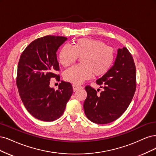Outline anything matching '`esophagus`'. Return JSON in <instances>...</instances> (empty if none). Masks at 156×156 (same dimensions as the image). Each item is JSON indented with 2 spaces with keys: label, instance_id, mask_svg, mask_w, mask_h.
<instances>
[{
  "label": "esophagus",
  "instance_id": "obj_1",
  "mask_svg": "<svg viewBox=\"0 0 156 156\" xmlns=\"http://www.w3.org/2000/svg\"><path fill=\"white\" fill-rule=\"evenodd\" d=\"M82 86H80V85H73V91H76L78 89H82Z\"/></svg>",
  "mask_w": 156,
  "mask_h": 156
}]
</instances>
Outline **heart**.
I'll use <instances>...</instances> for the list:
<instances>
[{"label": "heart", "instance_id": "1", "mask_svg": "<svg viewBox=\"0 0 156 156\" xmlns=\"http://www.w3.org/2000/svg\"><path fill=\"white\" fill-rule=\"evenodd\" d=\"M81 65L66 70L63 77L67 82L80 84L91 76H101L111 69L115 59L113 48L98 39L82 38L73 46L65 44L59 53V62L63 67H69L81 57Z\"/></svg>", "mask_w": 156, "mask_h": 156}]
</instances>
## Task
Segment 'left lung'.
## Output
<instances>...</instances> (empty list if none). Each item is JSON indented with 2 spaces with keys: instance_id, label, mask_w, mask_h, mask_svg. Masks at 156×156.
<instances>
[{
  "instance_id": "left-lung-1",
  "label": "left lung",
  "mask_w": 156,
  "mask_h": 156,
  "mask_svg": "<svg viewBox=\"0 0 156 156\" xmlns=\"http://www.w3.org/2000/svg\"><path fill=\"white\" fill-rule=\"evenodd\" d=\"M97 83L103 85L99 95L89 85L85 87L87 94L83 103L85 114L94 123L112 122L126 110L136 89V69L126 48L117 50L113 65Z\"/></svg>"
}]
</instances>
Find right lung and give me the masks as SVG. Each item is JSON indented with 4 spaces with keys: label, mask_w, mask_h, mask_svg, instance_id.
<instances>
[{
    "label": "right lung",
    "mask_w": 156,
    "mask_h": 156,
    "mask_svg": "<svg viewBox=\"0 0 156 156\" xmlns=\"http://www.w3.org/2000/svg\"><path fill=\"white\" fill-rule=\"evenodd\" d=\"M67 37L47 36L34 40L19 59L17 85L24 105L33 117L54 121L63 115L73 92L72 85L61 81L58 89L50 87L51 78L59 79L56 52Z\"/></svg>",
    "instance_id": "obj_1"
}]
</instances>
